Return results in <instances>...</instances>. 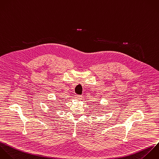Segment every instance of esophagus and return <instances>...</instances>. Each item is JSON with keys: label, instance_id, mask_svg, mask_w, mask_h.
Instances as JSON below:
<instances>
[{"label": "esophagus", "instance_id": "obj_1", "mask_svg": "<svg viewBox=\"0 0 159 159\" xmlns=\"http://www.w3.org/2000/svg\"><path fill=\"white\" fill-rule=\"evenodd\" d=\"M75 99H78V100H80V99H81V98H82V97L80 96V95H75Z\"/></svg>", "mask_w": 159, "mask_h": 159}]
</instances>
